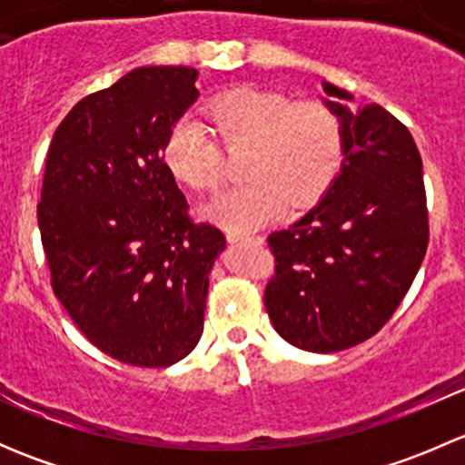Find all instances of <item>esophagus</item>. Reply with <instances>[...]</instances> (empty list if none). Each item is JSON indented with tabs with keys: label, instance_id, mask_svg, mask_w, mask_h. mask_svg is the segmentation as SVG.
Returning <instances> with one entry per match:
<instances>
[{
	"label": "esophagus",
	"instance_id": "esophagus-1",
	"mask_svg": "<svg viewBox=\"0 0 465 465\" xmlns=\"http://www.w3.org/2000/svg\"><path fill=\"white\" fill-rule=\"evenodd\" d=\"M227 241L232 242V245H236V242H261L262 238L261 236H247V233H238V232H227Z\"/></svg>",
	"mask_w": 465,
	"mask_h": 465
}]
</instances>
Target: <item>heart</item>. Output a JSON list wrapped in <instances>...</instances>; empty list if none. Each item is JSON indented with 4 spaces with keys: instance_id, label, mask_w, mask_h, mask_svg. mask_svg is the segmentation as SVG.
<instances>
[{
    "instance_id": "obj_1",
    "label": "heart",
    "mask_w": 465,
    "mask_h": 465,
    "mask_svg": "<svg viewBox=\"0 0 465 465\" xmlns=\"http://www.w3.org/2000/svg\"><path fill=\"white\" fill-rule=\"evenodd\" d=\"M206 116L227 148L250 145L242 166L250 182L223 189L200 209L229 232H254L281 218L290 203H317L340 173L344 125L326 103H294L283 94L238 87L215 96ZM213 133L191 114L168 130L163 162L191 189H213L223 180V148Z\"/></svg>"
}]
</instances>
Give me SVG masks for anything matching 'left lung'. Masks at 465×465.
<instances>
[{"mask_svg": "<svg viewBox=\"0 0 465 465\" xmlns=\"http://www.w3.org/2000/svg\"><path fill=\"white\" fill-rule=\"evenodd\" d=\"M344 125L335 182L303 218L270 233L276 272L265 288L272 326L312 353L376 335L401 306L428 250L423 162L410 130L378 103L322 81Z\"/></svg>", "mask_w": 465, "mask_h": 465, "instance_id": "obj_1", "label": "left lung"}]
</instances>
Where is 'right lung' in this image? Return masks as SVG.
Listing matches in <instances>:
<instances>
[{
  "label": "right lung",
  "mask_w": 465,
  "mask_h": 465,
  "mask_svg": "<svg viewBox=\"0 0 465 465\" xmlns=\"http://www.w3.org/2000/svg\"><path fill=\"white\" fill-rule=\"evenodd\" d=\"M191 67H139L78 101L55 128L37 204L51 288L96 349L162 369L204 331L224 236L195 224L163 162L171 125L198 101Z\"/></svg>",
  "instance_id": "add662e5"
}]
</instances>
